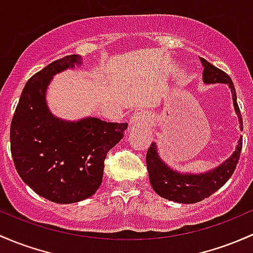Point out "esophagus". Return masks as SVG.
<instances>
[{"mask_svg":"<svg viewBox=\"0 0 253 253\" xmlns=\"http://www.w3.org/2000/svg\"><path fill=\"white\" fill-rule=\"evenodd\" d=\"M149 119L144 113H135L129 120V127L135 128V127H144L148 124Z\"/></svg>","mask_w":253,"mask_h":253,"instance_id":"obj_1","label":"esophagus"}]
</instances>
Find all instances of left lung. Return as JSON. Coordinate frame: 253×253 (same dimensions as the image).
<instances>
[{"mask_svg":"<svg viewBox=\"0 0 253 253\" xmlns=\"http://www.w3.org/2000/svg\"><path fill=\"white\" fill-rule=\"evenodd\" d=\"M200 60L204 66L203 80L205 84H225L230 88L234 109L238 115L240 129L243 131V118L236 102V92L232 79L224 71L213 66L204 58H200ZM241 148H243V137L239 138L238 145L232 155L217 167L204 173H189V172L175 171L169 167L160 158L158 153V145L153 142L147 151V169L151 187L158 195L167 200L179 204L199 203L216 193L232 177L240 158Z\"/></svg>","mask_w":253,"mask_h":253,"instance_id":"8db88e82","label":"left lung"}]
</instances>
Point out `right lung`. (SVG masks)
Listing matches in <instances>:
<instances>
[{
    "label": "right lung",
    "mask_w": 253,
    "mask_h": 253,
    "mask_svg": "<svg viewBox=\"0 0 253 253\" xmlns=\"http://www.w3.org/2000/svg\"><path fill=\"white\" fill-rule=\"evenodd\" d=\"M81 64V55H66L31 76L10 124V153L18 174L36 194L57 204L79 203L98 190L106 153L127 129L126 122L69 121L50 113L46 93L53 76Z\"/></svg>",
    "instance_id": "add662e5"
}]
</instances>
